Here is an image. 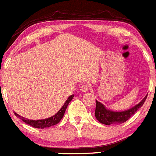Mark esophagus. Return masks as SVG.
Instances as JSON below:
<instances>
[{
  "mask_svg": "<svg viewBox=\"0 0 156 156\" xmlns=\"http://www.w3.org/2000/svg\"><path fill=\"white\" fill-rule=\"evenodd\" d=\"M89 88H90L89 85L83 84L81 87H80V91H83V92H86L88 91V89H89Z\"/></svg>",
  "mask_w": 156,
  "mask_h": 156,
  "instance_id": "1",
  "label": "esophagus"
}]
</instances>
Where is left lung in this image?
I'll return each instance as SVG.
<instances>
[{"mask_svg":"<svg viewBox=\"0 0 156 156\" xmlns=\"http://www.w3.org/2000/svg\"><path fill=\"white\" fill-rule=\"evenodd\" d=\"M147 96L140 103L135 105L129 109L122 112H114L107 109L100 102L96 100V109H95V117L100 123L105 125L120 124L128 120L135 113L144 103Z\"/></svg>","mask_w":156,"mask_h":156,"instance_id":"obj_1","label":"left lung"}]
</instances>
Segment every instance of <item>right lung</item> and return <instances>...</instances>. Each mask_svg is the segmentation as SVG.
Returning <instances> with one entry per match:
<instances>
[{
  "instance_id": "obj_1",
  "label": "right lung",
  "mask_w": 156,
  "mask_h": 156,
  "mask_svg": "<svg viewBox=\"0 0 156 156\" xmlns=\"http://www.w3.org/2000/svg\"><path fill=\"white\" fill-rule=\"evenodd\" d=\"M73 98V94L71 95L67 100L65 101V104L62 105L61 108L59 109L56 115H54L53 116L50 117V118H46V119H42V120H29V119H27L23 118V117L18 115L17 113L15 112V115L16 117H18V118L21 119L22 121H24V123H26L27 124L31 126L34 127V128H38V129H44V128H48V127L52 126H54L57 124L58 122L62 120V118L64 116V114L66 110L67 107H68V104H69L70 102L71 101L72 99Z\"/></svg>"
}]
</instances>
